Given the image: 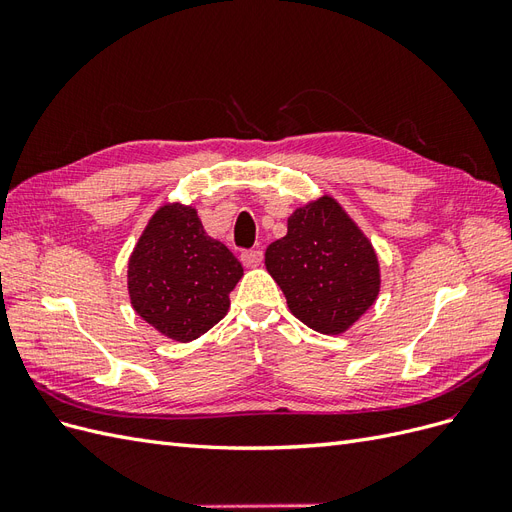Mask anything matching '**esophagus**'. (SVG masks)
Listing matches in <instances>:
<instances>
[{
  "mask_svg": "<svg viewBox=\"0 0 512 512\" xmlns=\"http://www.w3.org/2000/svg\"><path fill=\"white\" fill-rule=\"evenodd\" d=\"M241 262H243V267L254 269L262 262V252L260 250H247V252L241 254Z\"/></svg>",
  "mask_w": 512,
  "mask_h": 512,
  "instance_id": "34e87169",
  "label": "esophagus"
}]
</instances>
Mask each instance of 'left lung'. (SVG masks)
<instances>
[{"label": "left lung", "instance_id": "1", "mask_svg": "<svg viewBox=\"0 0 512 512\" xmlns=\"http://www.w3.org/2000/svg\"><path fill=\"white\" fill-rule=\"evenodd\" d=\"M265 265L292 316L322 335L348 331L380 292V262L363 230L329 194L294 209Z\"/></svg>", "mask_w": 512, "mask_h": 512}]
</instances>
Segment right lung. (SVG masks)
I'll return each instance as SVG.
<instances>
[{
  "label": "right lung",
  "instance_id": "1",
  "mask_svg": "<svg viewBox=\"0 0 512 512\" xmlns=\"http://www.w3.org/2000/svg\"><path fill=\"white\" fill-rule=\"evenodd\" d=\"M241 262L209 237L192 205L168 203L151 215L128 260L134 312L175 342H192L218 324Z\"/></svg>",
  "mask_w": 512,
  "mask_h": 512
}]
</instances>
